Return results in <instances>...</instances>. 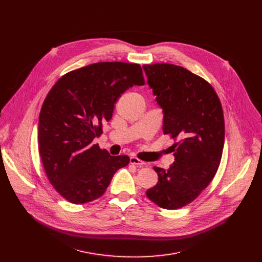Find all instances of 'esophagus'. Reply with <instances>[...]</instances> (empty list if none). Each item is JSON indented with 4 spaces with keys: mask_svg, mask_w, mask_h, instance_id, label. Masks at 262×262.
Instances as JSON below:
<instances>
[{
    "mask_svg": "<svg viewBox=\"0 0 262 262\" xmlns=\"http://www.w3.org/2000/svg\"><path fill=\"white\" fill-rule=\"evenodd\" d=\"M129 162H130L132 165H135V166H138V167H144V166L146 165L145 162L141 161L140 159H138V158H136V157H132L130 160H129Z\"/></svg>",
    "mask_w": 262,
    "mask_h": 262,
    "instance_id": "obj_1",
    "label": "esophagus"
}]
</instances>
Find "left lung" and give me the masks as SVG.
<instances>
[{
    "mask_svg": "<svg viewBox=\"0 0 262 262\" xmlns=\"http://www.w3.org/2000/svg\"><path fill=\"white\" fill-rule=\"evenodd\" d=\"M147 83L164 112L163 130L175 141L168 170L154 167L159 181L146 195L162 208L193 202L214 177L221 163L225 122L212 86L181 66L145 64Z\"/></svg>",
    "mask_w": 262,
    "mask_h": 262,
    "instance_id": "1",
    "label": "left lung"
}]
</instances>
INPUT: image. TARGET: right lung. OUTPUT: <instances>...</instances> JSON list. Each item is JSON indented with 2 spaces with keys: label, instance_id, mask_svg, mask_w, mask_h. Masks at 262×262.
<instances>
[{
  "label": "right lung",
  "instance_id": "obj_1",
  "mask_svg": "<svg viewBox=\"0 0 262 262\" xmlns=\"http://www.w3.org/2000/svg\"><path fill=\"white\" fill-rule=\"evenodd\" d=\"M145 84L135 63L98 62L64 74L47 95L39 114L38 145L56 191L74 204L103 195L127 156L112 157L92 141L110 121L127 89Z\"/></svg>",
  "mask_w": 262,
  "mask_h": 262
}]
</instances>
